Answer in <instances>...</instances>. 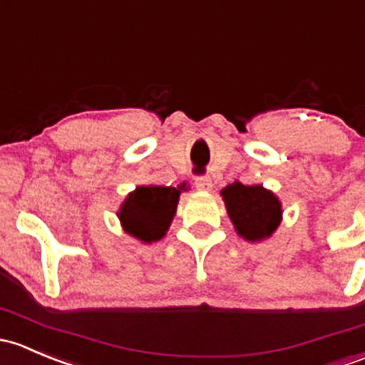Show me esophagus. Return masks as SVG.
Wrapping results in <instances>:
<instances>
[{"instance_id":"1","label":"esophagus","mask_w":365,"mask_h":365,"mask_svg":"<svg viewBox=\"0 0 365 365\" xmlns=\"http://www.w3.org/2000/svg\"><path fill=\"white\" fill-rule=\"evenodd\" d=\"M195 186L202 191H209L212 187V181L207 175H200V178H195Z\"/></svg>"}]
</instances>
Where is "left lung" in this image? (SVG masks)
Returning <instances> with one entry per match:
<instances>
[{"label": "left lung", "mask_w": 365, "mask_h": 365, "mask_svg": "<svg viewBox=\"0 0 365 365\" xmlns=\"http://www.w3.org/2000/svg\"><path fill=\"white\" fill-rule=\"evenodd\" d=\"M235 230L246 240L269 237L281 221V204L260 184L246 186L235 181L221 191Z\"/></svg>", "instance_id": "1"}]
</instances>
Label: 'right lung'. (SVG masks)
Wrapping results in <instances>:
<instances>
[{
    "instance_id": "1",
    "label": "right lung",
    "mask_w": 365,
    "mask_h": 365,
    "mask_svg": "<svg viewBox=\"0 0 365 365\" xmlns=\"http://www.w3.org/2000/svg\"><path fill=\"white\" fill-rule=\"evenodd\" d=\"M184 186H138L119 212L125 230L142 242L160 240L168 230Z\"/></svg>"
}]
</instances>
